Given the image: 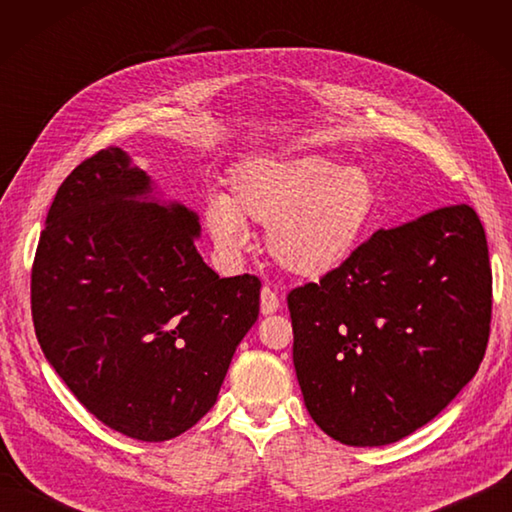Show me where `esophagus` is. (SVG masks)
<instances>
[{
	"instance_id": "obj_1",
	"label": "esophagus",
	"mask_w": 512,
	"mask_h": 512,
	"mask_svg": "<svg viewBox=\"0 0 512 512\" xmlns=\"http://www.w3.org/2000/svg\"><path fill=\"white\" fill-rule=\"evenodd\" d=\"M279 310V295L275 288L264 286L262 288V314H273Z\"/></svg>"
}]
</instances>
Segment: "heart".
Listing matches in <instances>:
<instances>
[{"mask_svg":"<svg viewBox=\"0 0 512 512\" xmlns=\"http://www.w3.org/2000/svg\"><path fill=\"white\" fill-rule=\"evenodd\" d=\"M228 195L204 202L202 222L224 257L248 244V226L266 228L268 253L299 277H323L350 262L372 231L378 187L363 167L323 154L248 158L226 178Z\"/></svg>","mask_w":512,"mask_h":512,"instance_id":"heart-1","label":"heart"}]
</instances>
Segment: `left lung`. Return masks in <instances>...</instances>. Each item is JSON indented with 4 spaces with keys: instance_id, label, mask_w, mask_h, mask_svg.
<instances>
[{
    "instance_id": "1",
    "label": "left lung",
    "mask_w": 512,
    "mask_h": 512,
    "mask_svg": "<svg viewBox=\"0 0 512 512\" xmlns=\"http://www.w3.org/2000/svg\"><path fill=\"white\" fill-rule=\"evenodd\" d=\"M491 306L486 233L469 204L376 231L350 262L288 295L312 420L350 447L424 427L480 367Z\"/></svg>"
}]
</instances>
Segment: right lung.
Returning <instances> with one entry per match:
<instances>
[{
	"label": "right lung",
	"instance_id": "1",
	"mask_svg": "<svg viewBox=\"0 0 512 512\" xmlns=\"http://www.w3.org/2000/svg\"><path fill=\"white\" fill-rule=\"evenodd\" d=\"M123 149L63 180L32 264L43 354L81 405L127 438L165 442L209 411L259 314L255 275L204 264L200 217L160 202Z\"/></svg>",
	"mask_w": 512,
	"mask_h": 512
}]
</instances>
